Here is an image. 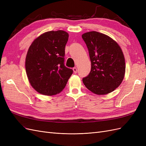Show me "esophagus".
<instances>
[{
    "mask_svg": "<svg viewBox=\"0 0 146 146\" xmlns=\"http://www.w3.org/2000/svg\"><path fill=\"white\" fill-rule=\"evenodd\" d=\"M73 71H74V72L75 74H76L77 72V68H73Z\"/></svg>",
    "mask_w": 146,
    "mask_h": 146,
    "instance_id": "obj_1",
    "label": "esophagus"
}]
</instances>
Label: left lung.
<instances>
[{
	"label": "left lung",
	"instance_id": "obj_1",
	"mask_svg": "<svg viewBox=\"0 0 146 146\" xmlns=\"http://www.w3.org/2000/svg\"><path fill=\"white\" fill-rule=\"evenodd\" d=\"M82 36L91 62V72L83 78V83L96 94H109L121 85L125 76V62L121 48L111 37L95 31Z\"/></svg>",
	"mask_w": 146,
	"mask_h": 146
}]
</instances>
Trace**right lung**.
Listing matches in <instances>:
<instances>
[{
    "mask_svg": "<svg viewBox=\"0 0 146 146\" xmlns=\"http://www.w3.org/2000/svg\"><path fill=\"white\" fill-rule=\"evenodd\" d=\"M69 34L48 31L31 44L25 58V70L30 85L39 93L56 95L62 91L73 70L64 65Z\"/></svg>",
    "mask_w": 146,
    "mask_h": 146,
    "instance_id": "obj_1",
    "label": "right lung"
}]
</instances>
